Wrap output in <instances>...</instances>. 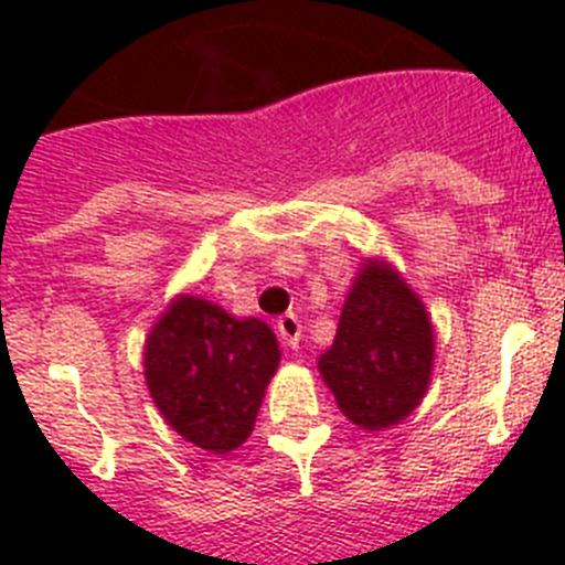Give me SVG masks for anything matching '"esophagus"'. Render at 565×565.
<instances>
[{
    "label": "esophagus",
    "mask_w": 565,
    "mask_h": 565,
    "mask_svg": "<svg viewBox=\"0 0 565 565\" xmlns=\"http://www.w3.org/2000/svg\"><path fill=\"white\" fill-rule=\"evenodd\" d=\"M277 333L288 348H297L299 337H302V326H299V319L294 317V313H282V317L277 319Z\"/></svg>",
    "instance_id": "obj_1"
}]
</instances>
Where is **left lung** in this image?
<instances>
[{"instance_id": "obj_1", "label": "left lung", "mask_w": 565, "mask_h": 565, "mask_svg": "<svg viewBox=\"0 0 565 565\" xmlns=\"http://www.w3.org/2000/svg\"><path fill=\"white\" fill-rule=\"evenodd\" d=\"M433 326L422 299L384 263H364L319 373L339 411L382 430L416 411L433 371Z\"/></svg>"}]
</instances>
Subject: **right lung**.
Segmentation results:
<instances>
[{
  "label": "right lung",
  "instance_id": "1",
  "mask_svg": "<svg viewBox=\"0 0 565 565\" xmlns=\"http://www.w3.org/2000/svg\"><path fill=\"white\" fill-rule=\"evenodd\" d=\"M277 364V337L266 322L234 319L194 297H181L158 319L143 353L158 411L209 452L246 441Z\"/></svg>",
  "mask_w": 565,
  "mask_h": 565
}]
</instances>
